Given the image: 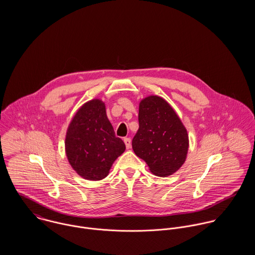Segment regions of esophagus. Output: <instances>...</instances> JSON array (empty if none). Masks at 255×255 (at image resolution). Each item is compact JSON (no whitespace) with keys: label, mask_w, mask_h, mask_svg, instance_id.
Listing matches in <instances>:
<instances>
[{"label":"esophagus","mask_w":255,"mask_h":255,"mask_svg":"<svg viewBox=\"0 0 255 255\" xmlns=\"http://www.w3.org/2000/svg\"><path fill=\"white\" fill-rule=\"evenodd\" d=\"M124 141H125V144H126L127 149H129L130 146H131V139L128 138V137H126V138L124 139Z\"/></svg>","instance_id":"34e87169"}]
</instances>
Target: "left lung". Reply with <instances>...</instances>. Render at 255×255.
<instances>
[{"label": "left lung", "instance_id": "obj_1", "mask_svg": "<svg viewBox=\"0 0 255 255\" xmlns=\"http://www.w3.org/2000/svg\"><path fill=\"white\" fill-rule=\"evenodd\" d=\"M139 128L132 139L136 156L152 174L168 177L185 162L188 134L175 110L162 97L150 95L139 103Z\"/></svg>", "mask_w": 255, "mask_h": 255}]
</instances>
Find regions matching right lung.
<instances>
[{
    "mask_svg": "<svg viewBox=\"0 0 255 255\" xmlns=\"http://www.w3.org/2000/svg\"><path fill=\"white\" fill-rule=\"evenodd\" d=\"M65 147L72 168L89 181L106 178L115 160L126 150L124 141L115 135L100 99L90 100L77 110L68 128Z\"/></svg>",
    "mask_w": 255,
    "mask_h": 255,
    "instance_id": "obj_1",
    "label": "right lung"
}]
</instances>
